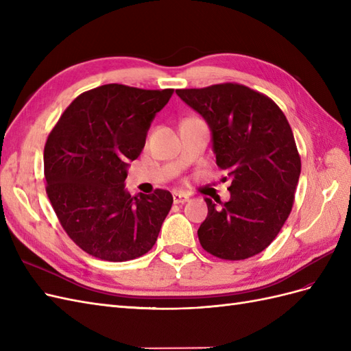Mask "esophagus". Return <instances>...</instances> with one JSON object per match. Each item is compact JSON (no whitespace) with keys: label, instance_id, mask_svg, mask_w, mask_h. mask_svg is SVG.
Segmentation results:
<instances>
[{"label":"esophagus","instance_id":"34e87169","mask_svg":"<svg viewBox=\"0 0 351 351\" xmlns=\"http://www.w3.org/2000/svg\"><path fill=\"white\" fill-rule=\"evenodd\" d=\"M173 200L174 204H186L189 200V196L184 193H173Z\"/></svg>","mask_w":351,"mask_h":351}]
</instances>
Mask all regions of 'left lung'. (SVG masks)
Segmentation results:
<instances>
[{
    "instance_id": "8db88e82",
    "label": "left lung",
    "mask_w": 351,
    "mask_h": 351,
    "mask_svg": "<svg viewBox=\"0 0 351 351\" xmlns=\"http://www.w3.org/2000/svg\"><path fill=\"white\" fill-rule=\"evenodd\" d=\"M176 93L209 125L217 165L231 178L228 202L205 197L202 247L227 261L254 256L277 237L293 208L302 162L291 127L277 104L243 84Z\"/></svg>"
}]
</instances>
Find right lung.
<instances>
[{"mask_svg":"<svg viewBox=\"0 0 351 351\" xmlns=\"http://www.w3.org/2000/svg\"><path fill=\"white\" fill-rule=\"evenodd\" d=\"M173 92L104 84L74 99L48 136L49 202L69 237L95 258L132 261L158 239L171 193L156 189L136 197L127 192L125 178Z\"/></svg>","mask_w":351,"mask_h":351,"instance_id":"obj_1","label":"right lung"}]
</instances>
